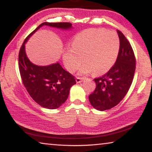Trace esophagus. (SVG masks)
Instances as JSON below:
<instances>
[{
	"instance_id": "obj_1",
	"label": "esophagus",
	"mask_w": 152,
	"mask_h": 152,
	"mask_svg": "<svg viewBox=\"0 0 152 152\" xmlns=\"http://www.w3.org/2000/svg\"><path fill=\"white\" fill-rule=\"evenodd\" d=\"M84 78H79V77H77V78H76V83H80V82L84 80Z\"/></svg>"
}]
</instances>
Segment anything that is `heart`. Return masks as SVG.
<instances>
[{
	"label": "heart",
	"mask_w": 152,
	"mask_h": 152,
	"mask_svg": "<svg viewBox=\"0 0 152 152\" xmlns=\"http://www.w3.org/2000/svg\"><path fill=\"white\" fill-rule=\"evenodd\" d=\"M119 50V39L113 31L102 29H90L78 33L72 41V48L63 54L66 70L73 72L84 63L79 70L80 74L93 72L101 75L114 65Z\"/></svg>",
	"instance_id": "obj_1"
}]
</instances>
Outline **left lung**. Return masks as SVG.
<instances>
[{
	"mask_svg": "<svg viewBox=\"0 0 152 152\" xmlns=\"http://www.w3.org/2000/svg\"><path fill=\"white\" fill-rule=\"evenodd\" d=\"M120 42L119 53L109 71L94 79L96 88L89 95V101L98 110L111 109L122 101L132 85L135 70V58L133 49L125 35L117 30Z\"/></svg>",
	"mask_w": 152,
	"mask_h": 152,
	"instance_id": "8db88e82",
	"label": "left lung"
}]
</instances>
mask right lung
Instances as JSON below:
<instances>
[{"label":"right lung","instance_id":"1","mask_svg":"<svg viewBox=\"0 0 152 152\" xmlns=\"http://www.w3.org/2000/svg\"><path fill=\"white\" fill-rule=\"evenodd\" d=\"M44 25L62 30L72 29L70 23H48L39 25L27 36L20 49L19 68L23 83L28 93L40 106L48 109L60 107L68 99L70 90L76 80L59 62L48 66H37L31 61L25 51L28 39Z\"/></svg>","mask_w":152,"mask_h":152}]
</instances>
